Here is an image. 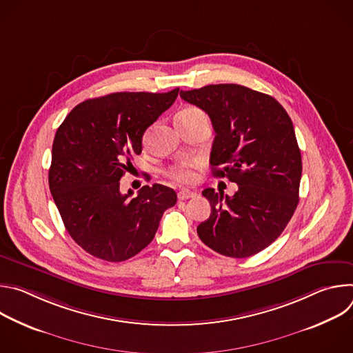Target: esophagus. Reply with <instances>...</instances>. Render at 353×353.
Listing matches in <instances>:
<instances>
[{
  "mask_svg": "<svg viewBox=\"0 0 353 353\" xmlns=\"http://www.w3.org/2000/svg\"><path fill=\"white\" fill-rule=\"evenodd\" d=\"M194 195H195V192H192V191H190V190H180V191L177 192V198H179L180 201H184V199L192 198Z\"/></svg>",
  "mask_w": 353,
  "mask_h": 353,
  "instance_id": "1",
  "label": "esophagus"
}]
</instances>
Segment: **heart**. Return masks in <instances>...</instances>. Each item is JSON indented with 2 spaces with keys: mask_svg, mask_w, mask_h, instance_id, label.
I'll use <instances>...</instances> for the list:
<instances>
[{
  "mask_svg": "<svg viewBox=\"0 0 353 353\" xmlns=\"http://www.w3.org/2000/svg\"><path fill=\"white\" fill-rule=\"evenodd\" d=\"M199 116H205L203 113V110H199L198 108H194V106H188V108H184L176 117V121H183V120H191V119H195V117H199ZM166 174L177 181V183H190L194 180L195 177V173L192 170V168L187 163H183V165H177V166H173L170 168Z\"/></svg>",
  "mask_w": 353,
  "mask_h": 353,
  "instance_id": "heart-1",
  "label": "heart"
}]
</instances>
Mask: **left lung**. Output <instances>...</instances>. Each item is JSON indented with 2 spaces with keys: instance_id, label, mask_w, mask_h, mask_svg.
<instances>
[{
  "instance_id": "1",
  "label": "left lung",
  "mask_w": 353,
  "mask_h": 353,
  "mask_svg": "<svg viewBox=\"0 0 353 353\" xmlns=\"http://www.w3.org/2000/svg\"><path fill=\"white\" fill-rule=\"evenodd\" d=\"M180 96L212 121L214 176L237 184L232 196L203 191L211 215L196 233L222 256H254L281 236L299 203L301 155L292 120L272 96L236 83L180 90Z\"/></svg>"
}]
</instances>
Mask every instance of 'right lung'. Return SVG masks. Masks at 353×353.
<instances>
[{
  "instance_id": "1",
  "label": "right lung",
  "mask_w": 353,
  "mask_h": 353,
  "mask_svg": "<svg viewBox=\"0 0 353 353\" xmlns=\"http://www.w3.org/2000/svg\"><path fill=\"white\" fill-rule=\"evenodd\" d=\"M179 94L117 92L75 106L59 127L48 185L70 236L90 256L125 261L145 248L177 195L162 184L138 195L120 192V179L142 152V135Z\"/></svg>"
}]
</instances>
